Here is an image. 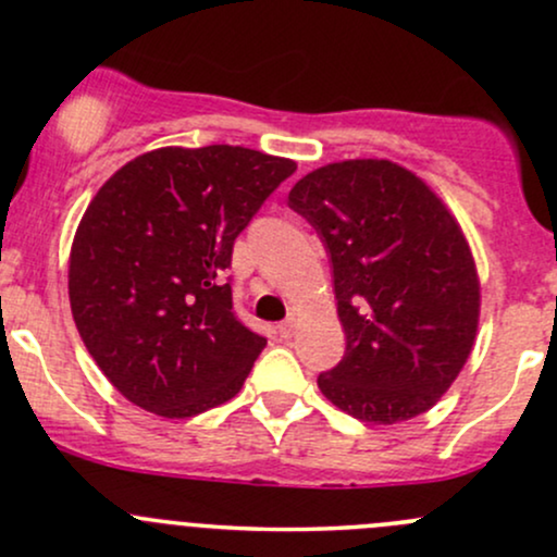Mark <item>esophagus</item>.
<instances>
[{
    "label": "esophagus",
    "mask_w": 557,
    "mask_h": 557,
    "mask_svg": "<svg viewBox=\"0 0 557 557\" xmlns=\"http://www.w3.org/2000/svg\"><path fill=\"white\" fill-rule=\"evenodd\" d=\"M293 333H296V320H293V317H288V320L277 325L280 338H293Z\"/></svg>",
    "instance_id": "34e87169"
}]
</instances>
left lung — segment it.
I'll use <instances>...</instances> for the list:
<instances>
[{"mask_svg": "<svg viewBox=\"0 0 557 557\" xmlns=\"http://www.w3.org/2000/svg\"><path fill=\"white\" fill-rule=\"evenodd\" d=\"M288 206L327 250L346 333L344 359L317 386L364 423L423 414L479 327V277L451 213L412 171L372 158L311 171Z\"/></svg>", "mask_w": 557, "mask_h": 557, "instance_id": "obj_1", "label": "left lung"}]
</instances>
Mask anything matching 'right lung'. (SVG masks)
<instances>
[{
    "instance_id": "1",
    "label": "right lung",
    "mask_w": 557,
    "mask_h": 557,
    "mask_svg": "<svg viewBox=\"0 0 557 557\" xmlns=\"http://www.w3.org/2000/svg\"><path fill=\"white\" fill-rule=\"evenodd\" d=\"M293 171L232 145L161 148L95 195L73 237L71 311L134 405L193 418L240 391L267 338L232 309V246Z\"/></svg>"
}]
</instances>
